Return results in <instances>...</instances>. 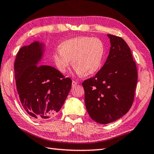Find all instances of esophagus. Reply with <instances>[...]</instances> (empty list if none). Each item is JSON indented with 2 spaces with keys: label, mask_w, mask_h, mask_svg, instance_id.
<instances>
[{
  "label": "esophagus",
  "mask_w": 154,
  "mask_h": 154,
  "mask_svg": "<svg viewBox=\"0 0 154 154\" xmlns=\"http://www.w3.org/2000/svg\"><path fill=\"white\" fill-rule=\"evenodd\" d=\"M77 84H78V82H77L74 81V80H72V86H73V87H74V86H76Z\"/></svg>",
  "instance_id": "obj_1"
}]
</instances>
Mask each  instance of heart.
Returning <instances> with one entry per match:
<instances>
[{
    "instance_id": "b5f03b06",
    "label": "heart",
    "mask_w": 154,
    "mask_h": 154,
    "mask_svg": "<svg viewBox=\"0 0 154 154\" xmlns=\"http://www.w3.org/2000/svg\"><path fill=\"white\" fill-rule=\"evenodd\" d=\"M104 53L105 45L100 39L82 36L61 43L60 49L53 53V59L61 73L66 72L72 60L75 73L88 76L100 69Z\"/></svg>"
}]
</instances>
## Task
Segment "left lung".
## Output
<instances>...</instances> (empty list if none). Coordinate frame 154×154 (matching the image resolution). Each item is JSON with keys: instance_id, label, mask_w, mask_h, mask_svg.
I'll list each match as a JSON object with an SVG mask.
<instances>
[{"instance_id": "1", "label": "left lung", "mask_w": 154, "mask_h": 154, "mask_svg": "<svg viewBox=\"0 0 154 154\" xmlns=\"http://www.w3.org/2000/svg\"><path fill=\"white\" fill-rule=\"evenodd\" d=\"M111 48L105 63L82 82L85 104L92 120L107 124L127 112L134 101L138 80L131 49L120 37L108 34Z\"/></svg>"}]
</instances>
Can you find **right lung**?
I'll list each match as a JSON object with an SVG mask.
<instances>
[{
	"instance_id": "right-lung-1",
	"label": "right lung",
	"mask_w": 154,
	"mask_h": 154,
	"mask_svg": "<svg viewBox=\"0 0 154 154\" xmlns=\"http://www.w3.org/2000/svg\"><path fill=\"white\" fill-rule=\"evenodd\" d=\"M43 45L35 42L16 54L14 76L22 107L33 119L45 121L56 115L71 89L72 80L54 67L39 64Z\"/></svg>"
}]
</instances>
